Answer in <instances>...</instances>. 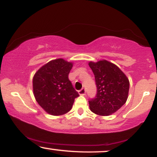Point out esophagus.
<instances>
[{
    "instance_id": "obj_1",
    "label": "esophagus",
    "mask_w": 157,
    "mask_h": 157,
    "mask_svg": "<svg viewBox=\"0 0 157 157\" xmlns=\"http://www.w3.org/2000/svg\"><path fill=\"white\" fill-rule=\"evenodd\" d=\"M79 94H80V95H81V96H84V95H86V89H85V88H82V89L81 90H79Z\"/></svg>"
}]
</instances>
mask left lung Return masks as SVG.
<instances>
[{
    "instance_id": "left-lung-1",
    "label": "left lung",
    "mask_w": 157,
    "mask_h": 157,
    "mask_svg": "<svg viewBox=\"0 0 157 157\" xmlns=\"http://www.w3.org/2000/svg\"><path fill=\"white\" fill-rule=\"evenodd\" d=\"M95 77L97 92L88 101L90 109L99 116H109L126 103L129 81L125 74L111 62L101 60L88 63Z\"/></svg>"
}]
</instances>
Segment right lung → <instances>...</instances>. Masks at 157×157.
Here are the masks:
<instances>
[{
    "label": "right lung",
    "instance_id": "1",
    "mask_svg": "<svg viewBox=\"0 0 157 157\" xmlns=\"http://www.w3.org/2000/svg\"><path fill=\"white\" fill-rule=\"evenodd\" d=\"M73 67L63 58L52 60L35 73L33 78V95L44 111L52 116H61L72 107L79 94L69 80Z\"/></svg>",
    "mask_w": 157,
    "mask_h": 157
}]
</instances>
